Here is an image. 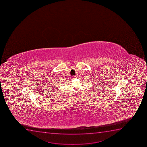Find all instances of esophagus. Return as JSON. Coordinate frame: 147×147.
Wrapping results in <instances>:
<instances>
[{"label":"esophagus","instance_id":"esophagus-1","mask_svg":"<svg viewBox=\"0 0 147 147\" xmlns=\"http://www.w3.org/2000/svg\"><path fill=\"white\" fill-rule=\"evenodd\" d=\"M77 78V76H74L73 77V79H75V78Z\"/></svg>","mask_w":147,"mask_h":147}]
</instances>
